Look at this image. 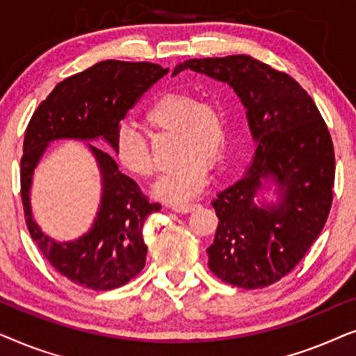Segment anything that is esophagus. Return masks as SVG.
<instances>
[{
    "mask_svg": "<svg viewBox=\"0 0 356 356\" xmlns=\"http://www.w3.org/2000/svg\"><path fill=\"white\" fill-rule=\"evenodd\" d=\"M170 207H172V211H175V212L189 213L197 207V204H173V206H170Z\"/></svg>",
    "mask_w": 356,
    "mask_h": 356,
    "instance_id": "34e87169",
    "label": "esophagus"
}]
</instances>
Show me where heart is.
Returning <instances> with one entry per match:
<instances>
[{
    "instance_id": "obj_1",
    "label": "heart",
    "mask_w": 356,
    "mask_h": 356,
    "mask_svg": "<svg viewBox=\"0 0 356 356\" xmlns=\"http://www.w3.org/2000/svg\"><path fill=\"white\" fill-rule=\"evenodd\" d=\"M149 133H175L178 165L154 184V196L165 202L184 204L206 188L209 165L225 154L228 116L220 102L197 100L191 92H167L143 111ZM115 157L126 172L138 178L154 173V162L143 136L121 128L115 139Z\"/></svg>"
}]
</instances>
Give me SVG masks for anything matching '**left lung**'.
Returning <instances> with one entry per match:
<instances>
[{
  "label": "left lung",
  "instance_id": "left-lung-1",
  "mask_svg": "<svg viewBox=\"0 0 356 356\" xmlns=\"http://www.w3.org/2000/svg\"><path fill=\"white\" fill-rule=\"evenodd\" d=\"M184 70L225 82L246 108L256 150L243 177L212 201L218 225L207 254L218 279L262 289L289 274L323 232L335 178L332 139L308 92L252 56L194 58L173 74Z\"/></svg>",
  "mask_w": 356,
  "mask_h": 356
}]
</instances>
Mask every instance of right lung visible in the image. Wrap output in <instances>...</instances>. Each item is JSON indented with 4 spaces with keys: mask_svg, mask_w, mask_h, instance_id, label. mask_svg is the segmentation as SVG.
<instances>
[{
    "mask_svg": "<svg viewBox=\"0 0 356 356\" xmlns=\"http://www.w3.org/2000/svg\"><path fill=\"white\" fill-rule=\"evenodd\" d=\"M168 72L154 63L100 61L56 84L38 105L24 138L21 194L32 240L50 264L81 286L111 290L124 285L145 266L147 246L143 227L162 206L149 202L138 183L120 172L106 152L86 144L100 173V202L89 230L74 240L56 241L45 235L32 213L33 173L56 140H104L115 150L120 121L140 95Z\"/></svg>",
    "mask_w": 356,
    "mask_h": 356,
    "instance_id": "right-lung-1",
    "label": "right lung"
}]
</instances>
